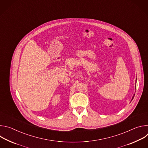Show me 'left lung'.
Segmentation results:
<instances>
[{
	"mask_svg": "<svg viewBox=\"0 0 148 148\" xmlns=\"http://www.w3.org/2000/svg\"><path fill=\"white\" fill-rule=\"evenodd\" d=\"M136 80H137V79H136V81H136ZM135 89H136V86H135ZM134 96H135V94H134V95H133V97H132V99H131V101H132V99H134Z\"/></svg>",
	"mask_w": 148,
	"mask_h": 148,
	"instance_id": "left-lung-1",
	"label": "left lung"
}]
</instances>
